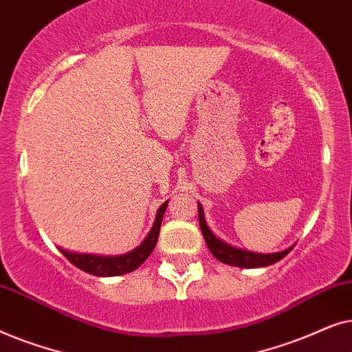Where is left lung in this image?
I'll list each match as a JSON object with an SVG mask.
<instances>
[{
  "mask_svg": "<svg viewBox=\"0 0 352 352\" xmlns=\"http://www.w3.org/2000/svg\"><path fill=\"white\" fill-rule=\"evenodd\" d=\"M197 204H199V201H197ZM199 223H200L201 234H204V239L206 245H208L210 252L213 253V256L218 259V261L229 264V266L247 267V269L271 266V264L280 261L282 258H285L293 248L290 247L278 253H253L242 248H235L232 245L223 242V240L218 239L213 232H211V229L208 228V224H206L205 221L204 208H201L200 204H199Z\"/></svg>",
  "mask_w": 352,
  "mask_h": 352,
  "instance_id": "left-lung-1",
  "label": "left lung"
}]
</instances>
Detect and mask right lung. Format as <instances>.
Segmentation results:
<instances>
[{
	"label": "right lung",
	"mask_w": 352,
	"mask_h": 352,
	"mask_svg": "<svg viewBox=\"0 0 352 352\" xmlns=\"http://www.w3.org/2000/svg\"><path fill=\"white\" fill-rule=\"evenodd\" d=\"M166 206H168V201H165V204L158 208L155 223H153L151 232L147 234V237L142 240V243L126 254H120V256H98V254L72 253L62 248H59V252L64 254V256L69 259L74 266L98 277H113V276H123V274L133 272L134 269H138L148 256H151L153 248H155L158 234H160L162 219H163V214H165Z\"/></svg>",
	"instance_id": "1"
}]
</instances>
